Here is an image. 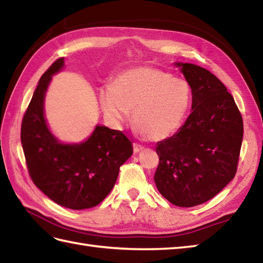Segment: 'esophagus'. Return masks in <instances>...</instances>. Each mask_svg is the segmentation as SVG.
I'll use <instances>...</instances> for the list:
<instances>
[{"mask_svg":"<svg viewBox=\"0 0 263 263\" xmlns=\"http://www.w3.org/2000/svg\"><path fill=\"white\" fill-rule=\"evenodd\" d=\"M143 149H144V147H142L141 144H139V143H137V142L133 143V152H135L136 154H138V153L142 152Z\"/></svg>","mask_w":263,"mask_h":263,"instance_id":"esophagus-1","label":"esophagus"}]
</instances>
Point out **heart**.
<instances>
[{
  "mask_svg": "<svg viewBox=\"0 0 263 263\" xmlns=\"http://www.w3.org/2000/svg\"><path fill=\"white\" fill-rule=\"evenodd\" d=\"M104 115L122 124L133 111V127L149 141H160L178 130L191 102V88L183 78L154 66L121 72L99 93Z\"/></svg>",
  "mask_w": 263,
  "mask_h": 263,
  "instance_id": "obj_1",
  "label": "heart"
}]
</instances>
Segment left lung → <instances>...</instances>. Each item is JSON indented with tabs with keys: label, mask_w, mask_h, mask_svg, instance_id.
Returning <instances> with one entry per match:
<instances>
[{
	"label": "left lung",
	"mask_w": 263,
	"mask_h": 263,
	"mask_svg": "<svg viewBox=\"0 0 263 263\" xmlns=\"http://www.w3.org/2000/svg\"><path fill=\"white\" fill-rule=\"evenodd\" d=\"M192 91V113L180 131L156 147L158 191L171 203L194 206L214 198L236 174L243 119L216 76L191 63H176Z\"/></svg>",
	"instance_id": "left-lung-1"
}]
</instances>
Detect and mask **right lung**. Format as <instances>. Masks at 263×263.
<instances>
[{
    "label": "right lung",
    "instance_id": "obj_1",
    "mask_svg": "<svg viewBox=\"0 0 263 263\" xmlns=\"http://www.w3.org/2000/svg\"><path fill=\"white\" fill-rule=\"evenodd\" d=\"M63 64L64 59H58L39 80L22 119L21 143L33 184L55 203L81 210L107 197L133 146L122 131L100 125L79 144H63L54 138L44 117V97Z\"/></svg>",
    "mask_w": 263,
    "mask_h": 263
}]
</instances>
